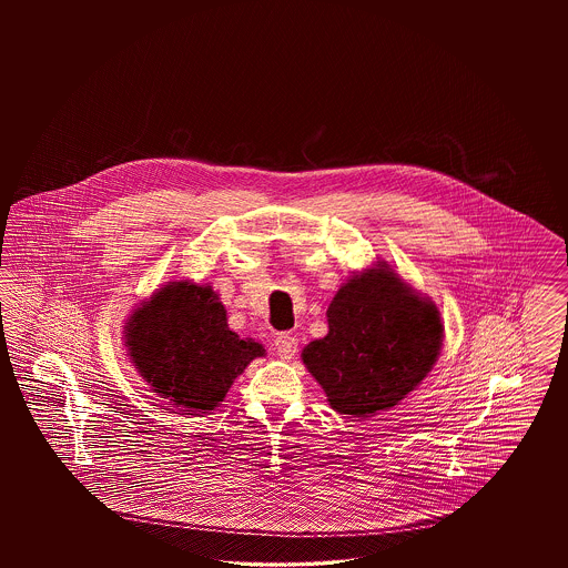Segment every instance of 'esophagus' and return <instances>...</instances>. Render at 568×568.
Masks as SVG:
<instances>
[{
	"label": "esophagus",
	"mask_w": 568,
	"mask_h": 568,
	"mask_svg": "<svg viewBox=\"0 0 568 568\" xmlns=\"http://www.w3.org/2000/svg\"><path fill=\"white\" fill-rule=\"evenodd\" d=\"M274 349L281 359H292L297 353V338L292 334H278L274 341Z\"/></svg>",
	"instance_id": "1"
}]
</instances>
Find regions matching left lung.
Here are the masks:
<instances>
[{"label":"left lung","mask_w":568,"mask_h":568,"mask_svg":"<svg viewBox=\"0 0 568 568\" xmlns=\"http://www.w3.org/2000/svg\"><path fill=\"white\" fill-rule=\"evenodd\" d=\"M440 345L443 322L433 300L377 262L341 285L327 306V334L304 347L302 362L334 410L371 417L426 378Z\"/></svg>","instance_id":"8db88e82"}]
</instances>
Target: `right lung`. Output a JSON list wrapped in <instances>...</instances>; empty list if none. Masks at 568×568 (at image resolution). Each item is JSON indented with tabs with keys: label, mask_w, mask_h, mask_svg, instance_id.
<instances>
[{
	"label": "right lung",
	"mask_w": 568,
	"mask_h": 568,
	"mask_svg": "<svg viewBox=\"0 0 568 568\" xmlns=\"http://www.w3.org/2000/svg\"><path fill=\"white\" fill-rule=\"evenodd\" d=\"M125 347L138 375L172 405L213 410L234 378L266 349L227 327L211 285L174 281L142 302L125 324Z\"/></svg>",
	"instance_id": "right-lung-1"
}]
</instances>
